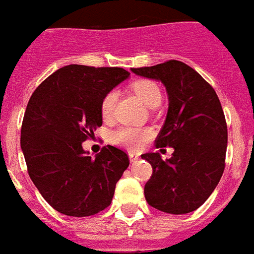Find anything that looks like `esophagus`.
<instances>
[{"label": "esophagus", "instance_id": "obj_1", "mask_svg": "<svg viewBox=\"0 0 254 254\" xmlns=\"http://www.w3.org/2000/svg\"><path fill=\"white\" fill-rule=\"evenodd\" d=\"M128 157H129V161H131L132 164H134V162H136V161L139 160V157H138V155H135V154H129Z\"/></svg>", "mask_w": 254, "mask_h": 254}]
</instances>
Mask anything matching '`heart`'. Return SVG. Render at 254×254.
<instances>
[{
	"instance_id": "obj_1",
	"label": "heart",
	"mask_w": 254,
	"mask_h": 254,
	"mask_svg": "<svg viewBox=\"0 0 254 254\" xmlns=\"http://www.w3.org/2000/svg\"><path fill=\"white\" fill-rule=\"evenodd\" d=\"M134 93L139 97L147 107H155L161 101V90L158 85L151 79H136L131 85ZM118 100L116 90H109L101 100L100 112L104 119H111L114 116L115 105ZM151 131L147 128H135V127H120L111 134V140L115 145L127 150H139L150 138Z\"/></svg>"
}]
</instances>
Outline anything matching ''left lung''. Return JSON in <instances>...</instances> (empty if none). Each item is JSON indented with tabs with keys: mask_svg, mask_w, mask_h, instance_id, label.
I'll return each mask as SVG.
<instances>
[{
	"mask_svg": "<svg viewBox=\"0 0 254 254\" xmlns=\"http://www.w3.org/2000/svg\"><path fill=\"white\" fill-rule=\"evenodd\" d=\"M131 71L165 85L169 109L155 147L172 146L164 161L160 153H146L153 173L145 186L149 205L168 214H188L204 203L221 180L226 165L227 125L215 90L200 74L170 59Z\"/></svg>",
	"mask_w": 254,
	"mask_h": 254,
	"instance_id": "obj_1",
	"label": "left lung"
}]
</instances>
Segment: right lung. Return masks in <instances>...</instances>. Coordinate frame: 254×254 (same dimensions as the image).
<instances>
[{
	"mask_svg": "<svg viewBox=\"0 0 254 254\" xmlns=\"http://www.w3.org/2000/svg\"><path fill=\"white\" fill-rule=\"evenodd\" d=\"M128 75L122 67L68 64L44 79L29 99L21 125L27 170L61 214L90 216L112 201L128 155L108 145L92 158L82 142L103 125L100 104L105 93Z\"/></svg>",
	"mask_w": 254,
	"mask_h": 254,
	"instance_id": "obj_1",
	"label": "right lung"
}]
</instances>
